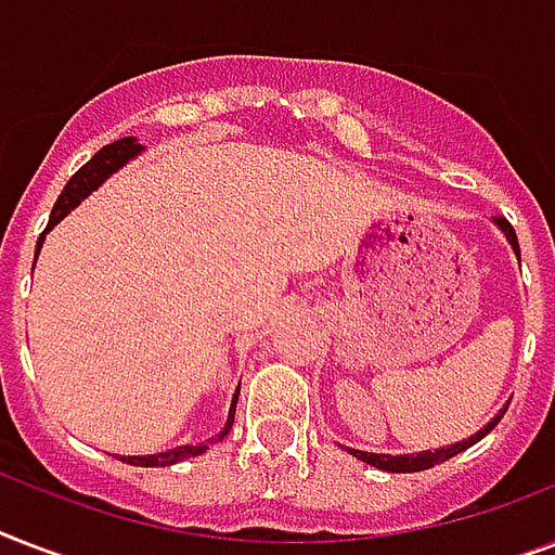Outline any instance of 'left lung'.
<instances>
[{"instance_id":"8db88e82","label":"left lung","mask_w":555,"mask_h":555,"mask_svg":"<svg viewBox=\"0 0 555 555\" xmlns=\"http://www.w3.org/2000/svg\"><path fill=\"white\" fill-rule=\"evenodd\" d=\"M492 224L499 227L501 233L507 235L509 247H513V253H516L518 259H521V250H518V238H516V230L509 227L507 218H492ZM504 412H507V405L501 409L495 417H492L483 429H478L475 435H469V438L457 440V443H449V447H440V449H426V452H417V455H383V452H363V449H348L351 455L360 457L363 464L369 466H377V469H383V473H421V469H429V466L435 464H443V461H449V457H455L457 452H464V449H469L473 443H478L481 438H487L495 426H499V421L504 417Z\"/></svg>"}]
</instances>
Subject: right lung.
Masks as SVG:
<instances>
[{"mask_svg": "<svg viewBox=\"0 0 555 555\" xmlns=\"http://www.w3.org/2000/svg\"><path fill=\"white\" fill-rule=\"evenodd\" d=\"M146 150L143 143H138V138H120V141L108 143V146H103V150L94 155V158L89 160V164H82L77 172L72 176V181L65 184V190L60 192V198H56L54 209H51V218H48V227L46 233H51L60 221H63L68 212H72L80 201H86L91 195V192L98 190L103 181H108V178L115 176L117 169H124L129 160H134L141 152ZM46 233L39 235L37 242V256L39 250H42V242H46ZM34 264H37V259H34ZM235 403H238V388H235L233 400H230V412H227V423L224 429L218 431V438L212 440H221L227 435V431L233 429V417H235ZM209 443H198V447H176L169 449V452H158V455H129V457H120V461H126V464L132 466H172L178 464V461H184V457H195L201 455V452H207Z\"/></svg>", "mask_w": 555, "mask_h": 555, "instance_id": "right-lung-1", "label": "right lung"}]
</instances>
